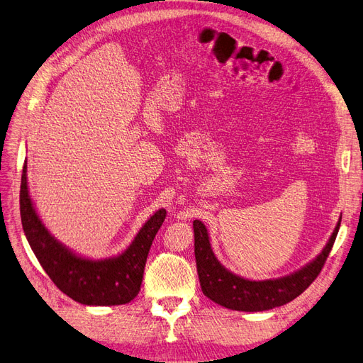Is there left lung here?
Segmentation results:
<instances>
[{
	"label": "left lung",
	"instance_id": "left-lung-1",
	"mask_svg": "<svg viewBox=\"0 0 363 363\" xmlns=\"http://www.w3.org/2000/svg\"><path fill=\"white\" fill-rule=\"evenodd\" d=\"M339 226H341V218H339L323 252L300 272L286 277L256 282V280H247L232 274L217 261L211 250L205 225L202 221L194 220V255L203 294L216 301L217 305L232 311L261 312L286 305L308 289L321 273L335 244Z\"/></svg>",
	"mask_w": 363,
	"mask_h": 363
}]
</instances>
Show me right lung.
<instances>
[{"label":"right lung","mask_w":363,"mask_h":363,"mask_svg":"<svg viewBox=\"0 0 363 363\" xmlns=\"http://www.w3.org/2000/svg\"><path fill=\"white\" fill-rule=\"evenodd\" d=\"M21 221L30 247L55 286L72 300L89 306L125 305L142 286L149 249L166 218L160 209L140 229L133 244L111 259L90 261L69 252L45 229L34 211L27 186V161L21 177Z\"/></svg>","instance_id":"1"}]
</instances>
